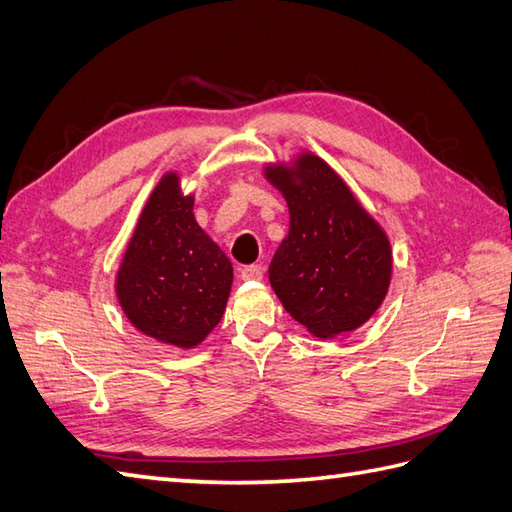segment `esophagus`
I'll return each mask as SVG.
<instances>
[{
  "mask_svg": "<svg viewBox=\"0 0 512 512\" xmlns=\"http://www.w3.org/2000/svg\"><path fill=\"white\" fill-rule=\"evenodd\" d=\"M241 280L243 282H254V280H263V267L260 265H247L241 269Z\"/></svg>",
  "mask_w": 512,
  "mask_h": 512,
  "instance_id": "34e87169",
  "label": "esophagus"
}]
</instances>
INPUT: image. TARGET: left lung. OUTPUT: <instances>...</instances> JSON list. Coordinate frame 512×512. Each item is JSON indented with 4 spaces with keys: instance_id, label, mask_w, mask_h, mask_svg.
<instances>
[{
    "instance_id": "1",
    "label": "left lung",
    "mask_w": 512,
    "mask_h": 512,
    "mask_svg": "<svg viewBox=\"0 0 512 512\" xmlns=\"http://www.w3.org/2000/svg\"><path fill=\"white\" fill-rule=\"evenodd\" d=\"M263 176L291 215L269 265L273 293L317 339L360 328L391 286L393 252L384 228L315 152L267 162Z\"/></svg>"
}]
</instances>
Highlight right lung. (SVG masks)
I'll return each mask as SVG.
<instances>
[{
	"instance_id": "right-lung-1",
	"label": "right lung",
	"mask_w": 512,
	"mask_h": 512,
	"mask_svg": "<svg viewBox=\"0 0 512 512\" xmlns=\"http://www.w3.org/2000/svg\"><path fill=\"white\" fill-rule=\"evenodd\" d=\"M195 193L167 171L136 221L115 276L123 315L149 339L193 350L226 313L234 269L199 226Z\"/></svg>"
}]
</instances>
